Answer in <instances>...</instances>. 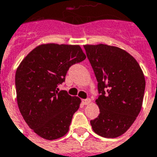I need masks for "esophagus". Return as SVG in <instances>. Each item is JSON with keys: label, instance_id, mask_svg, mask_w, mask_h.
I'll list each match as a JSON object with an SVG mask.
<instances>
[{"label": "esophagus", "instance_id": "esophagus-1", "mask_svg": "<svg viewBox=\"0 0 157 157\" xmlns=\"http://www.w3.org/2000/svg\"><path fill=\"white\" fill-rule=\"evenodd\" d=\"M90 102H91L90 99H83V100H82V103H83V105H89Z\"/></svg>", "mask_w": 157, "mask_h": 157}]
</instances>
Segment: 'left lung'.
Listing matches in <instances>:
<instances>
[{"label": "left lung", "mask_w": 157, "mask_h": 157, "mask_svg": "<svg viewBox=\"0 0 157 157\" xmlns=\"http://www.w3.org/2000/svg\"><path fill=\"white\" fill-rule=\"evenodd\" d=\"M98 81L99 116L90 121L99 136L116 138L126 132L142 106L146 80L139 63L123 49L105 44L84 45Z\"/></svg>", "instance_id": "8db88e82"}]
</instances>
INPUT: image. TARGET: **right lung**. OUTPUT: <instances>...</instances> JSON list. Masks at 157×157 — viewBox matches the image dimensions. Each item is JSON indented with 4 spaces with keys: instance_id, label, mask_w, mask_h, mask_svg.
<instances>
[{
    "instance_id": "right-lung-1",
    "label": "right lung",
    "mask_w": 157,
    "mask_h": 157,
    "mask_svg": "<svg viewBox=\"0 0 157 157\" xmlns=\"http://www.w3.org/2000/svg\"><path fill=\"white\" fill-rule=\"evenodd\" d=\"M86 56L78 45L48 43L37 46L21 61L16 72L17 100L24 121L46 140L67 133L81 99L58 91L73 64Z\"/></svg>"
}]
</instances>
